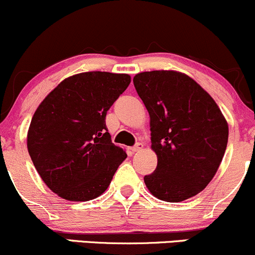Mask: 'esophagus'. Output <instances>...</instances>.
<instances>
[{
    "label": "esophagus",
    "instance_id": "obj_1",
    "mask_svg": "<svg viewBox=\"0 0 255 255\" xmlns=\"http://www.w3.org/2000/svg\"><path fill=\"white\" fill-rule=\"evenodd\" d=\"M142 148H143V145L141 142H138V143H136V145L133 146L132 148H131V151H132V152H140Z\"/></svg>",
    "mask_w": 255,
    "mask_h": 255
}]
</instances>
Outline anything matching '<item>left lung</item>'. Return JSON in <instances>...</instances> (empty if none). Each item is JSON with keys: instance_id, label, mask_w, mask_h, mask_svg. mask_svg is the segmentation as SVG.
I'll list each match as a JSON object with an SVG mask.
<instances>
[{"instance_id": "left-lung-1", "label": "left lung", "mask_w": 255, "mask_h": 255, "mask_svg": "<svg viewBox=\"0 0 255 255\" xmlns=\"http://www.w3.org/2000/svg\"><path fill=\"white\" fill-rule=\"evenodd\" d=\"M133 86L149 115L157 168L143 180L159 200L180 203L203 191L227 147L228 124L212 97L188 75L141 72Z\"/></svg>"}]
</instances>
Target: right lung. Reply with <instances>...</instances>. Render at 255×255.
Wrapping results in <instances>:
<instances>
[{"label": "right lung", "mask_w": 255, "mask_h": 255, "mask_svg": "<svg viewBox=\"0 0 255 255\" xmlns=\"http://www.w3.org/2000/svg\"><path fill=\"white\" fill-rule=\"evenodd\" d=\"M127 73L92 71L65 78L34 113L27 147L52 193L88 201L108 189L127 152L112 142L106 115L130 85Z\"/></svg>", "instance_id": "1"}]
</instances>
